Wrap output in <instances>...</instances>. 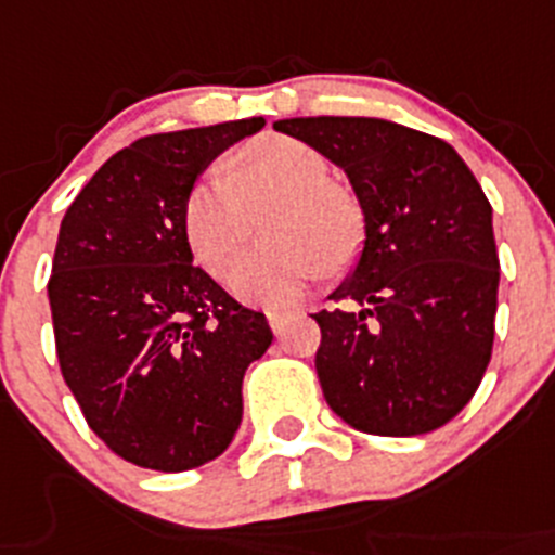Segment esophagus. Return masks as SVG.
<instances>
[{
  "label": "esophagus",
  "instance_id": "1",
  "mask_svg": "<svg viewBox=\"0 0 555 555\" xmlns=\"http://www.w3.org/2000/svg\"><path fill=\"white\" fill-rule=\"evenodd\" d=\"M287 318L289 312H268V323H271V328L276 331V334H282V325Z\"/></svg>",
  "mask_w": 555,
  "mask_h": 555
}]
</instances>
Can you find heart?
I'll return each mask as SVG.
<instances>
[{
  "instance_id": "heart-1",
  "label": "heart",
  "mask_w": 555,
  "mask_h": 555,
  "mask_svg": "<svg viewBox=\"0 0 555 555\" xmlns=\"http://www.w3.org/2000/svg\"><path fill=\"white\" fill-rule=\"evenodd\" d=\"M331 175L328 158L295 137L273 133L243 147L232 169H210L185 196L183 232L194 260L221 276L251 235V210L276 198L262 219L268 243L235 262L230 287L243 301L289 304L323 271L348 266L361 246L359 202Z\"/></svg>"
}]
</instances>
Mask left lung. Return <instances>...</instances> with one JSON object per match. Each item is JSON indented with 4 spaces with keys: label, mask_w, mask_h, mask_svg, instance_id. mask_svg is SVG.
Here are the masks:
<instances>
[{
    "label": "left lung",
    "mask_w": 555,
    "mask_h": 555,
    "mask_svg": "<svg viewBox=\"0 0 555 555\" xmlns=\"http://www.w3.org/2000/svg\"><path fill=\"white\" fill-rule=\"evenodd\" d=\"M273 128L348 172L364 210L353 276L312 314L331 411L370 435L433 433L476 395L499 309L493 207L452 144L375 117Z\"/></svg>",
    "instance_id": "1"
}]
</instances>
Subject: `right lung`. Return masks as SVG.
I'll return each mask as SVG.
<instances>
[{"label":"right lung","instance_id":"obj_1","mask_svg":"<svg viewBox=\"0 0 555 555\" xmlns=\"http://www.w3.org/2000/svg\"><path fill=\"white\" fill-rule=\"evenodd\" d=\"M262 117L153 133L114 153L79 191L54 248L56 359L92 433L153 470L196 468L230 447L243 375L273 341L191 262L183 205L196 175Z\"/></svg>","mask_w":555,"mask_h":555}]
</instances>
